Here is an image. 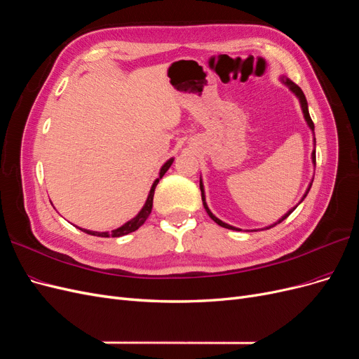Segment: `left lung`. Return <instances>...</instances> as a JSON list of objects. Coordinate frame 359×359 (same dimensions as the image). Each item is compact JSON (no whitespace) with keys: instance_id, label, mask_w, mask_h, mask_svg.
<instances>
[{"instance_id":"obj_1","label":"left lung","mask_w":359,"mask_h":359,"mask_svg":"<svg viewBox=\"0 0 359 359\" xmlns=\"http://www.w3.org/2000/svg\"><path fill=\"white\" fill-rule=\"evenodd\" d=\"M280 82L283 83V85H286L287 88L290 90V93H293L295 94V97L298 99V102H299V104H301V111H302V115H304V119H306V123H307V126H309V128L311 130V133H313V145H314V148H313V151H311V163H313V166H316V137H314V124H313V121H311V118H310V114H309V104H307V99H306V95H304V93H302V90L299 88V86L297 85V83H293L289 78H286V76H280ZM311 184H313V178H311V181H310V184H309V187H307V190H306V193H304V196L301 198V201H299V203L306 199V196L309 194V191H310V189H311ZM199 186H201V191H202V202H203V208L206 210V212H208V215L211 217V219L219 224V226H222V227H226V229H231V231H241V229H238V227H235V226H231V224H227V223H224V222H222L220 219H217V217L211 212V210L208 208V205H206V199H205V189H203V182H202V177H201V182H199ZM298 203V205H299ZM298 205H295L293 206V208H290L283 217H281V219H278L276 223H273V224H269V226H265V227H262V229H253L255 232H257V231H264V229H271V227H274L276 224H278V223H281L283 222L285 219H287V217L295 211V208Z\"/></svg>"}]
</instances>
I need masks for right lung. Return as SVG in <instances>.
Returning <instances> with one entry per match:
<instances>
[{
    "label": "right lung",
    "mask_w": 359,
    "mask_h": 359,
    "mask_svg": "<svg viewBox=\"0 0 359 359\" xmlns=\"http://www.w3.org/2000/svg\"><path fill=\"white\" fill-rule=\"evenodd\" d=\"M173 157H170L165 165H163L161 168H160V172H158V177L156 178V181L153 182V186H151V190H149V193H148V198H147V201H145V203H144V206H142V210H140L132 220H128L127 223H124L123 226H119V227H116V229H114L112 232H97V231H88V229H82V227H79V229L82 231V232H85V233H88V235H94V236H102V238H118V236H124V235H127V233H130V232H135V231H137L140 226H142L145 222H147V219L149 217V214H151V210H153V199H154V190H156V187H157V184H158V181L163 178V175H165V173L168 172V169L172 166V163H173Z\"/></svg>",
    "instance_id": "obj_1"
}]
</instances>
